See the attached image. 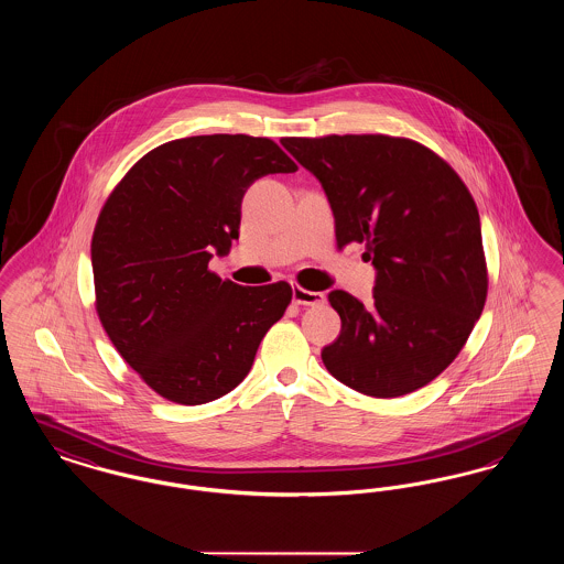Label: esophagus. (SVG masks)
<instances>
[{
	"label": "esophagus",
	"instance_id": "obj_1",
	"mask_svg": "<svg viewBox=\"0 0 564 564\" xmlns=\"http://www.w3.org/2000/svg\"><path fill=\"white\" fill-rule=\"evenodd\" d=\"M294 304L300 306H319L325 302V294L322 292H308V290H302V288H294Z\"/></svg>",
	"mask_w": 564,
	"mask_h": 564
}]
</instances>
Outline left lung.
I'll use <instances>...</instances> for the list:
<instances>
[{
    "label": "left lung",
    "mask_w": 564,
    "mask_h": 564,
    "mask_svg": "<svg viewBox=\"0 0 564 564\" xmlns=\"http://www.w3.org/2000/svg\"><path fill=\"white\" fill-rule=\"evenodd\" d=\"M329 200L336 242H366L375 302L327 295L340 336L327 372L372 398H400L442 375L482 315L488 276L478 207L448 162L389 134L285 137Z\"/></svg>",
    "instance_id": "8db88e82"
}]
</instances>
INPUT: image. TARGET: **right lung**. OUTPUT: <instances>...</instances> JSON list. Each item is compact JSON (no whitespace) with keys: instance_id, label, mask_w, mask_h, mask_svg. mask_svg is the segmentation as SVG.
I'll return each mask as SVG.
<instances>
[{"instance_id":"1","label":"right lung","mask_w":564,"mask_h":564,"mask_svg":"<svg viewBox=\"0 0 564 564\" xmlns=\"http://www.w3.org/2000/svg\"><path fill=\"white\" fill-rule=\"evenodd\" d=\"M294 171L267 137L198 134L154 148L109 194L90 245L97 315L164 400L198 405L230 393L292 302L290 283L242 288L209 260L239 239L247 188Z\"/></svg>"}]
</instances>
